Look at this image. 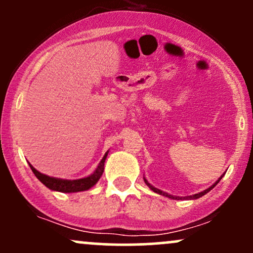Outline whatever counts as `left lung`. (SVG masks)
<instances>
[{
  "instance_id": "8db88e82",
  "label": "left lung",
  "mask_w": 253,
  "mask_h": 253,
  "mask_svg": "<svg viewBox=\"0 0 253 253\" xmlns=\"http://www.w3.org/2000/svg\"><path fill=\"white\" fill-rule=\"evenodd\" d=\"M221 178H222V176H221V177H220V178H219V179H217V181H216L215 183H214V184H213V185H211V187H210V188H208V189L203 190V191H201V193H199V194H195V195H191V196H187V199H190V200H196V199H199V197H201V196H203V195H205V194H207V193H208V191H211V189H213V188H214V187H215V185L217 184V183H219V182H220V179H221ZM144 181H145V183H146V184H147V187H149L151 190H153V191H155V193H157V194H161V195H164V196H167V197H170V199H172V200H182V197H176V196H171V195H169V194H167V193H163V191H162V190L157 189V188H155V187H153V185H151V184H150V183H149V182H147V181H146V179H145V178H144ZM183 199H185V197H183Z\"/></svg>"
}]
</instances>
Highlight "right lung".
<instances>
[{
  "instance_id": "right-lung-1",
  "label": "right lung",
  "mask_w": 253,
  "mask_h": 253,
  "mask_svg": "<svg viewBox=\"0 0 253 253\" xmlns=\"http://www.w3.org/2000/svg\"><path fill=\"white\" fill-rule=\"evenodd\" d=\"M107 155H108V152L104 155L102 161L100 162L97 169L95 170V172L92 173V175L85 177V178L74 179V181H69V179H59V178H54V177L46 176V175H43V173L39 172V171L34 169L31 164H30V167H31L32 171H33L34 175L37 176V178L39 179L42 184H45L48 189L60 191V193H77V191L88 190L92 187V185L96 184L98 179H100V177L102 176V173H103L104 162H106Z\"/></svg>"
}]
</instances>
